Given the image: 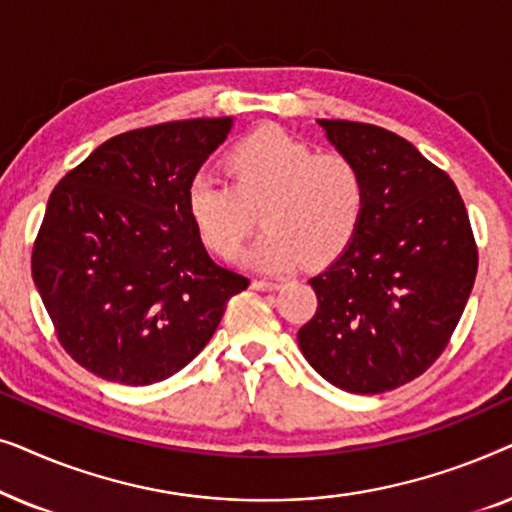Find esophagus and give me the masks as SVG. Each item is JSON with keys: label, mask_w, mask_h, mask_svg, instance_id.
<instances>
[{"label": "esophagus", "mask_w": 512, "mask_h": 512, "mask_svg": "<svg viewBox=\"0 0 512 512\" xmlns=\"http://www.w3.org/2000/svg\"><path fill=\"white\" fill-rule=\"evenodd\" d=\"M251 289L275 291V289H279V282H272V279H254V282H251Z\"/></svg>", "instance_id": "1"}]
</instances>
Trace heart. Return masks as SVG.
I'll return each instance as SVG.
<instances>
[{"label":"heart","instance_id":"1","mask_svg":"<svg viewBox=\"0 0 512 512\" xmlns=\"http://www.w3.org/2000/svg\"><path fill=\"white\" fill-rule=\"evenodd\" d=\"M228 181L195 174L186 209L214 254L230 258L261 209L265 233L240 256L249 268L284 270L331 263L359 233L366 181L342 153H317L277 125H263L226 153Z\"/></svg>","mask_w":512,"mask_h":512}]
</instances>
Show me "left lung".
Returning a JSON list of instances; mask_svg holds the SVG:
<instances>
[{"mask_svg":"<svg viewBox=\"0 0 512 512\" xmlns=\"http://www.w3.org/2000/svg\"><path fill=\"white\" fill-rule=\"evenodd\" d=\"M366 181L352 244L310 279L317 314L298 331L317 373L349 394H384L443 354L478 272L454 181L408 139L368 123L317 121Z\"/></svg>","mask_w":512,"mask_h":512,"instance_id":"1","label":"left lung"}]
</instances>
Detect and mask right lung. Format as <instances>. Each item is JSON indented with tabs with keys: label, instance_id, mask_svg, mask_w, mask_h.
Returning a JSON list of instances; mask_svg holds the SVG:
<instances>
[{
	"label": "right lung",
	"instance_id": "obj_1",
	"mask_svg": "<svg viewBox=\"0 0 512 512\" xmlns=\"http://www.w3.org/2000/svg\"><path fill=\"white\" fill-rule=\"evenodd\" d=\"M233 118L123 132L53 188L32 277L60 345L90 373L146 387L179 373L249 279L209 258L186 188Z\"/></svg>",
	"mask_w": 512,
	"mask_h": 512
}]
</instances>
